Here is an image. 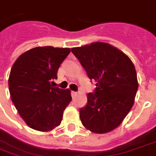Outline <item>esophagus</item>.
I'll return each mask as SVG.
<instances>
[{
  "label": "esophagus",
  "mask_w": 156,
  "mask_h": 156,
  "mask_svg": "<svg viewBox=\"0 0 156 156\" xmlns=\"http://www.w3.org/2000/svg\"><path fill=\"white\" fill-rule=\"evenodd\" d=\"M77 95H78V93L76 92V91H71V96H72L73 98L75 97Z\"/></svg>",
  "instance_id": "1"
}]
</instances>
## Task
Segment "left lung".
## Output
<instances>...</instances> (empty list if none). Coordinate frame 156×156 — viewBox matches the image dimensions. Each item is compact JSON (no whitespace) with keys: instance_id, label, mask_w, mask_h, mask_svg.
<instances>
[{"instance_id":"obj_1","label":"left lung","mask_w":156,"mask_h":156,"mask_svg":"<svg viewBox=\"0 0 156 156\" xmlns=\"http://www.w3.org/2000/svg\"><path fill=\"white\" fill-rule=\"evenodd\" d=\"M88 78L95 81L87 104L79 110L83 126L93 133L110 132L122 122L134 103L138 84L135 67L126 54L106 43L71 49Z\"/></svg>"}]
</instances>
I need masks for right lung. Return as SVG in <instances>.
Instances as JSON below:
<instances>
[{
    "label": "right lung",
    "mask_w": 156,
    "mask_h": 156,
    "mask_svg": "<svg viewBox=\"0 0 156 156\" xmlns=\"http://www.w3.org/2000/svg\"><path fill=\"white\" fill-rule=\"evenodd\" d=\"M69 48L48 46L28 50L12 66L9 78L11 100L27 125L39 131L60 126L72 100L70 90L52 86Z\"/></svg>",
    "instance_id": "1"
}]
</instances>
